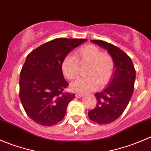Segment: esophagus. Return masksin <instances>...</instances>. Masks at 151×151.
Returning <instances> with one entry per match:
<instances>
[{"label": "esophagus", "instance_id": "1", "mask_svg": "<svg viewBox=\"0 0 151 151\" xmlns=\"http://www.w3.org/2000/svg\"><path fill=\"white\" fill-rule=\"evenodd\" d=\"M75 96L77 97V98H81V97L84 96V94L79 93H76V94H75Z\"/></svg>", "mask_w": 151, "mask_h": 151}]
</instances>
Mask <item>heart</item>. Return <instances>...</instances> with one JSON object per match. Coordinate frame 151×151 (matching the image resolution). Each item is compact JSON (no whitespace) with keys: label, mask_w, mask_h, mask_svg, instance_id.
I'll use <instances>...</instances> for the list:
<instances>
[{"label":"heart","mask_w":151,"mask_h":151,"mask_svg":"<svg viewBox=\"0 0 151 151\" xmlns=\"http://www.w3.org/2000/svg\"><path fill=\"white\" fill-rule=\"evenodd\" d=\"M88 65L85 78L79 79L71 85V89L80 93H89L101 87H105L112 80L115 63L109 53L102 52L98 47L87 45L76 50L74 56L68 55L62 62L63 74L68 80L78 77L80 66Z\"/></svg>","instance_id":"b5f03b06"}]
</instances>
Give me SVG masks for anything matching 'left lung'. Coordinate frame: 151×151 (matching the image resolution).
<instances>
[{
	"mask_svg": "<svg viewBox=\"0 0 151 151\" xmlns=\"http://www.w3.org/2000/svg\"><path fill=\"white\" fill-rule=\"evenodd\" d=\"M107 50L115 63L113 79L103 91L95 93L96 105L88 117L99 124H109L123 114L134 93L136 71L132 59L123 50L102 40H91Z\"/></svg>",
	"mask_w": 151,
	"mask_h": 151,
	"instance_id": "obj_1",
	"label": "left lung"
}]
</instances>
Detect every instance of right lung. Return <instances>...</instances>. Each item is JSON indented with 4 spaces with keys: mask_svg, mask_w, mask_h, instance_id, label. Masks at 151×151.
Here are the masks:
<instances>
[{
    "mask_svg": "<svg viewBox=\"0 0 151 151\" xmlns=\"http://www.w3.org/2000/svg\"><path fill=\"white\" fill-rule=\"evenodd\" d=\"M85 39L58 38L30 52L20 71L19 99L30 119L44 126L60 122L75 94L66 92L68 83L62 62L69 52Z\"/></svg>",
    "mask_w": 151,
    "mask_h": 151,
    "instance_id": "right-lung-1",
    "label": "right lung"
}]
</instances>
